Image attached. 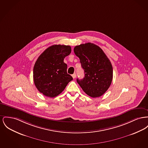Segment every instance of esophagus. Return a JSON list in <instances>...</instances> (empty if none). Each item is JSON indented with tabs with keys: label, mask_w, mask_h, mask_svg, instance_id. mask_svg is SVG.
<instances>
[{
	"label": "esophagus",
	"mask_w": 148,
	"mask_h": 148,
	"mask_svg": "<svg viewBox=\"0 0 148 148\" xmlns=\"http://www.w3.org/2000/svg\"><path fill=\"white\" fill-rule=\"evenodd\" d=\"M72 77H73V79L75 78V77H76V74H75V73H74L73 74H72Z\"/></svg>",
	"instance_id": "34e87169"
}]
</instances>
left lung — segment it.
Here are the masks:
<instances>
[{
  "label": "left lung",
  "mask_w": 148,
  "mask_h": 148,
  "mask_svg": "<svg viewBox=\"0 0 148 148\" xmlns=\"http://www.w3.org/2000/svg\"><path fill=\"white\" fill-rule=\"evenodd\" d=\"M74 51L79 58L85 74L84 78L77 79L79 86L91 97L102 96L109 88L113 78L111 61L99 46L92 43L76 46Z\"/></svg>",
  "instance_id": "8db88e82"
}]
</instances>
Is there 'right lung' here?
Masks as SVG:
<instances>
[{
  "label": "right lung",
  "mask_w": 148,
  "mask_h": 148,
  "mask_svg": "<svg viewBox=\"0 0 148 148\" xmlns=\"http://www.w3.org/2000/svg\"><path fill=\"white\" fill-rule=\"evenodd\" d=\"M70 46L54 45L46 49L35 62L34 81L38 91L53 98L60 95L72 77L67 73L64 58L71 53Z\"/></svg>",
  "instance_id": "obj_1"
}]
</instances>
